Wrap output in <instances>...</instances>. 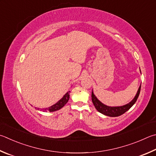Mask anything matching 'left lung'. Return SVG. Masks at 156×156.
I'll return each mask as SVG.
<instances>
[{
	"label": "left lung",
	"instance_id": "8db88e82",
	"mask_svg": "<svg viewBox=\"0 0 156 156\" xmlns=\"http://www.w3.org/2000/svg\"><path fill=\"white\" fill-rule=\"evenodd\" d=\"M140 87H141V84L140 85L139 88H138V91L136 93V94L135 97L131 101H129L128 104H126V105L121 106H108L105 105V104L101 103V101L98 100L97 97L94 95V93H93V91L92 90L91 99H92L93 104V105H94L96 110H97L98 112L101 113V114L108 116V117H119V116L123 115L126 112H127V110H128L130 108H131L135 104V102L136 101L137 99L138 98V96H139L140 91Z\"/></svg>",
	"mask_w": 156,
	"mask_h": 156
}]
</instances>
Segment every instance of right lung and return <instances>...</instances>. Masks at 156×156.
I'll return each instance as SVG.
<instances>
[{"label": "right lung", "instance_id": "1", "mask_svg": "<svg viewBox=\"0 0 156 156\" xmlns=\"http://www.w3.org/2000/svg\"><path fill=\"white\" fill-rule=\"evenodd\" d=\"M69 92L70 91L67 92L66 94L64 95L63 97L62 98L58 101H57L55 104L51 106L50 107L46 108H42L41 110H43V111H50V112H55V111H56V110H60L65 105H66V104L67 103V101H68L69 99ZM35 108H38V110L39 109V108H36V107Z\"/></svg>", "mask_w": 156, "mask_h": 156}]
</instances>
